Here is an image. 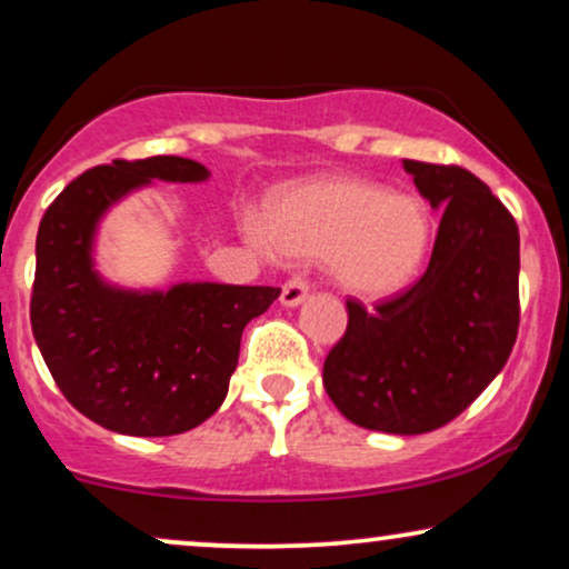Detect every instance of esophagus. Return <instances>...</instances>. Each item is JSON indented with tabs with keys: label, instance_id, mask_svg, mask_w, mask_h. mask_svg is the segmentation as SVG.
Wrapping results in <instances>:
<instances>
[{
	"label": "esophagus",
	"instance_id": "obj_1",
	"mask_svg": "<svg viewBox=\"0 0 569 569\" xmlns=\"http://www.w3.org/2000/svg\"><path fill=\"white\" fill-rule=\"evenodd\" d=\"M307 293H310V286H307L305 278H289L283 286V293H280V305L299 307L305 302Z\"/></svg>",
	"mask_w": 569,
	"mask_h": 569
}]
</instances>
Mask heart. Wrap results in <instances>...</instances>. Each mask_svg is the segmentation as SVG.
Listing matches in <instances>:
<instances>
[{
  "label": "heart",
  "instance_id": "heart-1",
  "mask_svg": "<svg viewBox=\"0 0 569 569\" xmlns=\"http://www.w3.org/2000/svg\"><path fill=\"white\" fill-rule=\"evenodd\" d=\"M243 232L264 254L318 259L345 291L385 299L419 276L429 251V217L413 196L358 177H323L249 214Z\"/></svg>",
  "mask_w": 569,
  "mask_h": 569
}]
</instances>
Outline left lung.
I'll list each match as a JSON object with an SVG mask.
<instances>
[{"label": "left lung", "instance_id": "1", "mask_svg": "<svg viewBox=\"0 0 569 569\" xmlns=\"http://www.w3.org/2000/svg\"><path fill=\"white\" fill-rule=\"evenodd\" d=\"M419 193L442 209L427 272L350 323L328 352L323 385L362 429L423 435L453 421L501 373L519 328V230L480 177L402 161Z\"/></svg>", "mask_w": 569, "mask_h": 569}]
</instances>
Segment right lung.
Masks as SVG:
<instances>
[{
  "label": "right lung",
  "mask_w": 569,
  "mask_h": 569,
  "mask_svg": "<svg viewBox=\"0 0 569 569\" xmlns=\"http://www.w3.org/2000/svg\"><path fill=\"white\" fill-rule=\"evenodd\" d=\"M153 180L203 182L209 169L180 156L87 169L44 211L31 293L33 339L54 385L87 419L132 437L207 421L228 395L246 323L280 297L272 286L108 283L94 267L100 219Z\"/></svg>",
  "instance_id": "1"
}]
</instances>
